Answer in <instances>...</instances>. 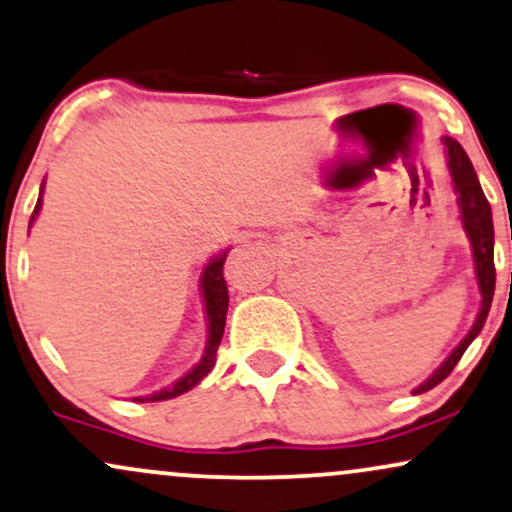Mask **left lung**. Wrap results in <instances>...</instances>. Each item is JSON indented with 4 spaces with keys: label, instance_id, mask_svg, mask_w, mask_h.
I'll use <instances>...</instances> for the list:
<instances>
[{
    "label": "left lung",
    "instance_id": "obj_1",
    "mask_svg": "<svg viewBox=\"0 0 512 512\" xmlns=\"http://www.w3.org/2000/svg\"><path fill=\"white\" fill-rule=\"evenodd\" d=\"M448 148V170L450 177H453L455 194H458L460 203V218L462 227H465L467 237L472 242V254H474V266H477V280H479V292H482V309H479L477 321L467 338L455 347V352L443 362L438 369L431 374V378L419 386L414 393H426L443 378L450 376V371L455 369V364L460 362V357L465 354L470 342L477 338L479 330L484 328L486 316H489L491 299H494V287H496V266H494V220H491V206L486 201L482 186H479L477 172H474L470 158H467L465 148L460 146L455 138H443Z\"/></svg>",
    "mask_w": 512,
    "mask_h": 512
}]
</instances>
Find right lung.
<instances>
[{"label": "right lung", "mask_w": 512, "mask_h": 512, "mask_svg": "<svg viewBox=\"0 0 512 512\" xmlns=\"http://www.w3.org/2000/svg\"><path fill=\"white\" fill-rule=\"evenodd\" d=\"M42 186H40V198H38V203H35V210H33V218L38 215V210L42 206ZM33 218H30V222H33ZM225 258H227V254L215 256L213 261L206 266V270H203V299H206V314H208V347H206V354H203V359L189 371V374L179 378L172 388L160 390V393H155V395H146V398H134L136 402H160V400L177 398V395H182V393H186V390L194 388L196 383H201V378H206L208 371L213 369L215 357H218L222 333H225L227 304H230L227 282H225V278H222V266H225Z\"/></svg>", "instance_id": "1"}]
</instances>
